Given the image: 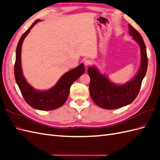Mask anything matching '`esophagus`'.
<instances>
[{
    "label": "esophagus",
    "mask_w": 160,
    "mask_h": 160,
    "mask_svg": "<svg viewBox=\"0 0 160 160\" xmlns=\"http://www.w3.org/2000/svg\"><path fill=\"white\" fill-rule=\"evenodd\" d=\"M92 61H91L90 60H89V59H86V60H85V61H84V64H85V66H89V65H91V64H92Z\"/></svg>",
    "instance_id": "1"
}]
</instances>
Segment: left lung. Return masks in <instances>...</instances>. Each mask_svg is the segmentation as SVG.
Listing matches in <instances>:
<instances>
[{
    "instance_id": "obj_1",
    "label": "left lung",
    "mask_w": 160,
    "mask_h": 160,
    "mask_svg": "<svg viewBox=\"0 0 160 160\" xmlns=\"http://www.w3.org/2000/svg\"><path fill=\"white\" fill-rule=\"evenodd\" d=\"M129 33L140 46L141 63L136 76L128 83L117 85L101 74L95 67L88 68L89 93L93 101L102 108L114 110L127 106L137 98L148 65L146 47L141 34L128 24Z\"/></svg>"
}]
</instances>
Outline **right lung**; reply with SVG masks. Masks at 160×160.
Wrapping results in <instances>:
<instances>
[{"label": "right lung", "mask_w": 160, "mask_h": 160, "mask_svg": "<svg viewBox=\"0 0 160 160\" xmlns=\"http://www.w3.org/2000/svg\"><path fill=\"white\" fill-rule=\"evenodd\" d=\"M37 19L21 37L16 49V59L14 67V74L16 83L19 86L21 93L28 104L33 108L40 110H52L62 106L67 101L70 92L71 85L73 82L83 74V64L73 68L61 77L53 88L46 91H38L30 85L23 75L21 64V46L23 40L38 21Z\"/></svg>", "instance_id": "right-lung-1"}]
</instances>
